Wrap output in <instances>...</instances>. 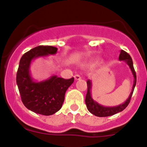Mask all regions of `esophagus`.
<instances>
[{"label":"esophagus","instance_id":"34e87169","mask_svg":"<svg viewBox=\"0 0 147 147\" xmlns=\"http://www.w3.org/2000/svg\"><path fill=\"white\" fill-rule=\"evenodd\" d=\"M74 79H75V80H76V81H77V80H81V76H80V75L76 74V75H75V76H74Z\"/></svg>","mask_w":147,"mask_h":147}]
</instances>
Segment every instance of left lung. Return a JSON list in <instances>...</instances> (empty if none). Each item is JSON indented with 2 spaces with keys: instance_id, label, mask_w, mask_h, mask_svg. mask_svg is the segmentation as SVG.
I'll return each mask as SVG.
<instances>
[{
  "instance_id": "left-lung-1",
  "label": "left lung",
  "mask_w": 147,
  "mask_h": 147,
  "mask_svg": "<svg viewBox=\"0 0 147 147\" xmlns=\"http://www.w3.org/2000/svg\"><path fill=\"white\" fill-rule=\"evenodd\" d=\"M119 60H123L129 65L132 74L134 76V82H133V85H132V91H131L129 96L128 97L125 102L121 105H119L115 107H105L103 105H101L93 99L91 96V88L92 82L90 80L87 81V85H88V92H87L86 97H85V104H86L87 108L89 110L90 113L95 115L98 117H106V116H110L114 114H116L119 112H121L126 107L128 106L129 102H130L131 97L134 91L135 87L136 85V74L135 71L134 67H133V62L132 59L129 54H127L126 51L121 50L119 54Z\"/></svg>"
}]
</instances>
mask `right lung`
<instances>
[{
	"label": "right lung",
	"instance_id": "add662e5",
	"mask_svg": "<svg viewBox=\"0 0 147 147\" xmlns=\"http://www.w3.org/2000/svg\"><path fill=\"white\" fill-rule=\"evenodd\" d=\"M57 48L39 45L22 56L17 72L16 82L21 100L25 107L32 112L43 115H53L59 111L65 100V94L74 78L65 80L51 76L41 82H34L30 74V65L33 59L55 54Z\"/></svg>",
	"mask_w": 147,
	"mask_h": 147
}]
</instances>
